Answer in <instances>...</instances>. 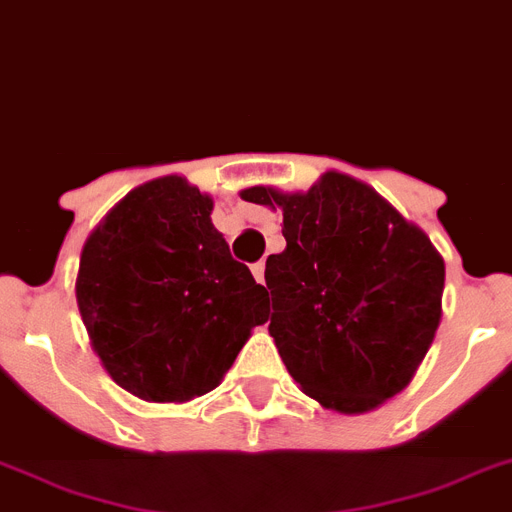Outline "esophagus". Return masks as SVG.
I'll list each match as a JSON object with an SVG mask.
<instances>
[{
    "mask_svg": "<svg viewBox=\"0 0 512 512\" xmlns=\"http://www.w3.org/2000/svg\"><path fill=\"white\" fill-rule=\"evenodd\" d=\"M264 261H259V264H253L251 266V272H253V279H256V282H259V285H264Z\"/></svg>",
    "mask_w": 512,
    "mask_h": 512,
    "instance_id": "obj_1",
    "label": "esophagus"
}]
</instances>
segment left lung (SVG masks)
I'll list each match as a JSON object with an SVG mask.
<instances>
[{"instance_id": "8db88e82", "label": "left lung", "mask_w": 512, "mask_h": 512, "mask_svg": "<svg viewBox=\"0 0 512 512\" xmlns=\"http://www.w3.org/2000/svg\"><path fill=\"white\" fill-rule=\"evenodd\" d=\"M243 199L282 209L287 248L266 259L269 334L310 399L370 412L409 386L443 316L445 264L378 191L329 170L305 194Z\"/></svg>"}]
</instances>
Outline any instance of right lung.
<instances>
[{"label":"right lung","mask_w":512,"mask_h":512,"mask_svg":"<svg viewBox=\"0 0 512 512\" xmlns=\"http://www.w3.org/2000/svg\"><path fill=\"white\" fill-rule=\"evenodd\" d=\"M212 196L181 176L126 194L85 240L77 305L113 381L144 401H189L220 386L269 292L230 256Z\"/></svg>","instance_id":"right-lung-1"}]
</instances>
